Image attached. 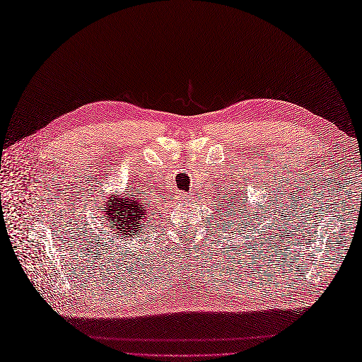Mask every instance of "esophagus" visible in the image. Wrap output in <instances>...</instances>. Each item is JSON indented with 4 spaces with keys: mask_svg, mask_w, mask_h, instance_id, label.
<instances>
[{
    "mask_svg": "<svg viewBox=\"0 0 362 362\" xmlns=\"http://www.w3.org/2000/svg\"><path fill=\"white\" fill-rule=\"evenodd\" d=\"M177 197H179V201H187V199H189V194L183 193V191H179V193H177Z\"/></svg>",
    "mask_w": 362,
    "mask_h": 362,
    "instance_id": "34e87169",
    "label": "esophagus"
}]
</instances>
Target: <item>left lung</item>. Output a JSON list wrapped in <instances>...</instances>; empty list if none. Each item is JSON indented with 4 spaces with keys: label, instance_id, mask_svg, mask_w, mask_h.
I'll return each instance as SVG.
<instances>
[{
    "label": "left lung",
    "instance_id": "1",
    "mask_svg": "<svg viewBox=\"0 0 362 362\" xmlns=\"http://www.w3.org/2000/svg\"><path fill=\"white\" fill-rule=\"evenodd\" d=\"M243 196L244 194L241 193V197ZM222 201H224V199H222ZM226 204L227 205H221L222 210H224V211H222V214H224L226 218H228V214H230V216H233V213H235V218L243 219L244 214L247 213V206H245V199H240V201H238V204H236V196L232 194V191H230V193H228V197L226 199ZM224 222H226V219H224ZM247 222H249V226H250V216H247ZM244 224H245V221L243 222V226Z\"/></svg>",
    "mask_w": 362,
    "mask_h": 362
}]
</instances>
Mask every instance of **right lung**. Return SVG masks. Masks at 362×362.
<instances>
[{
  "label": "right lung",
  "instance_id": "obj_1",
  "mask_svg": "<svg viewBox=\"0 0 362 362\" xmlns=\"http://www.w3.org/2000/svg\"><path fill=\"white\" fill-rule=\"evenodd\" d=\"M132 188V187H130ZM148 197L141 189L126 191L124 196H110L99 206L104 210L105 227L112 230L113 236H119V240H126L130 233H144L146 221L151 216L148 214Z\"/></svg>",
  "mask_w": 362,
  "mask_h": 362
}]
</instances>
